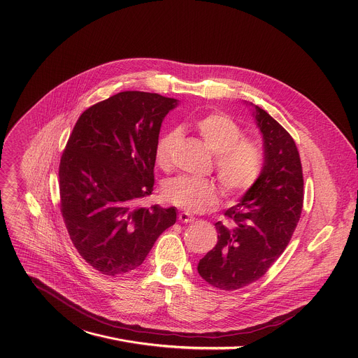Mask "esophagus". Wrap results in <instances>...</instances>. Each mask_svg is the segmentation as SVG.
I'll return each mask as SVG.
<instances>
[{
	"label": "esophagus",
	"instance_id": "34e87169",
	"mask_svg": "<svg viewBox=\"0 0 358 358\" xmlns=\"http://www.w3.org/2000/svg\"><path fill=\"white\" fill-rule=\"evenodd\" d=\"M178 220H180L181 222H191V221H194L196 218H194L192 215H189L187 211H181V213L178 214Z\"/></svg>",
	"mask_w": 358,
	"mask_h": 358
}]
</instances>
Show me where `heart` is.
<instances>
[{
    "instance_id": "1",
    "label": "heart",
    "mask_w": 358,
    "mask_h": 358,
    "mask_svg": "<svg viewBox=\"0 0 358 358\" xmlns=\"http://www.w3.org/2000/svg\"><path fill=\"white\" fill-rule=\"evenodd\" d=\"M206 145L215 154L214 166L227 196L237 197L258 181L264 167V151L255 140L243 137L241 127L229 115L213 113L196 121ZM181 140L180 129L162 134L155 145V162L161 170H171ZM164 199L189 213H203L218 204L221 187L210 178L178 176L162 187Z\"/></svg>"
}]
</instances>
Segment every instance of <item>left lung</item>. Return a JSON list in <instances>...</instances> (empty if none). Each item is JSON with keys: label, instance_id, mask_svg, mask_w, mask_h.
Returning a JSON list of instances; mask_svg holds the SVG:
<instances>
[{"label": "left lung", "instance_id": "left-lung-1", "mask_svg": "<svg viewBox=\"0 0 358 358\" xmlns=\"http://www.w3.org/2000/svg\"><path fill=\"white\" fill-rule=\"evenodd\" d=\"M264 140V167L238 204L215 222L218 241L199 263L213 287L233 291L262 278L288 245L303 210L304 180L297 145L285 129L255 106Z\"/></svg>", "mask_w": 358, "mask_h": 358}]
</instances>
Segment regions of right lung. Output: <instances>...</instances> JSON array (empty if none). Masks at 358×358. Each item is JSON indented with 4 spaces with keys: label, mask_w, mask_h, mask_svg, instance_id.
I'll use <instances>...</instances> for the list:
<instances>
[{
    "label": "right lung",
    "mask_w": 358,
    "mask_h": 358,
    "mask_svg": "<svg viewBox=\"0 0 358 358\" xmlns=\"http://www.w3.org/2000/svg\"><path fill=\"white\" fill-rule=\"evenodd\" d=\"M177 100L122 91L87 108L59 161V210L85 262L106 275L143 264L177 220L174 207H137L154 189L161 122Z\"/></svg>",
    "instance_id": "obj_1"
}]
</instances>
